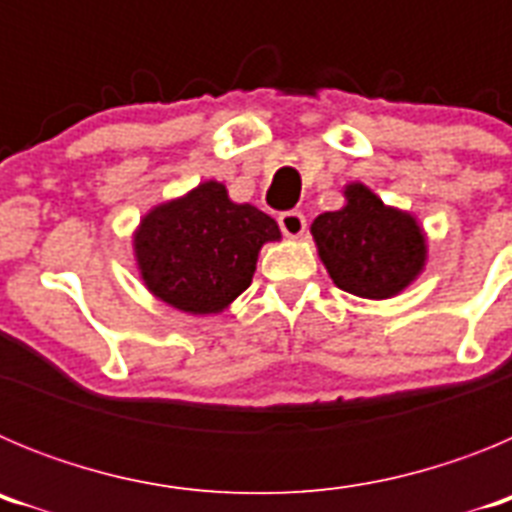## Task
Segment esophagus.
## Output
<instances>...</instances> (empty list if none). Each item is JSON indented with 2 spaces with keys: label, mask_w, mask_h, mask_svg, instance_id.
Segmentation results:
<instances>
[{
  "label": "esophagus",
  "mask_w": 512,
  "mask_h": 512,
  "mask_svg": "<svg viewBox=\"0 0 512 512\" xmlns=\"http://www.w3.org/2000/svg\"><path fill=\"white\" fill-rule=\"evenodd\" d=\"M279 228H282V233L289 235V238H300L307 228V220L302 212L289 210V212H282V215H279Z\"/></svg>",
  "instance_id": "34e87169"
}]
</instances>
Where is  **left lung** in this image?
<instances>
[{"label": "left lung", "mask_w": 512, "mask_h": 512, "mask_svg": "<svg viewBox=\"0 0 512 512\" xmlns=\"http://www.w3.org/2000/svg\"><path fill=\"white\" fill-rule=\"evenodd\" d=\"M343 194L346 207L323 212L310 228L330 279L366 300L395 297L423 271V230L413 215L387 207L364 184H348Z\"/></svg>", "instance_id": "1"}]
</instances>
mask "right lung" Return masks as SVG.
Returning a JSON list of instances; mask_svg holds the SVG:
<instances>
[{
	"mask_svg": "<svg viewBox=\"0 0 512 512\" xmlns=\"http://www.w3.org/2000/svg\"><path fill=\"white\" fill-rule=\"evenodd\" d=\"M274 217L230 202L220 182L158 205L140 220L135 261L158 300L192 315L220 312L251 284L264 243L279 241Z\"/></svg>",
	"mask_w": 512,
	"mask_h": 512,
	"instance_id": "obj_1",
	"label": "right lung"
}]
</instances>
